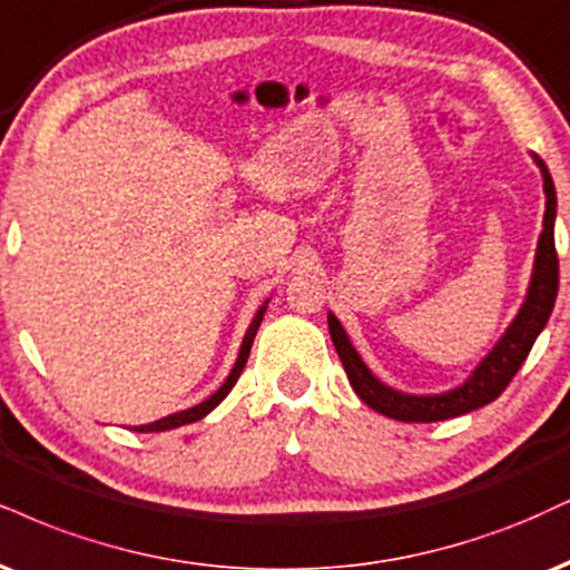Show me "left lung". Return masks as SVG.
I'll use <instances>...</instances> for the list:
<instances>
[{
	"label": "left lung",
	"mask_w": 570,
	"mask_h": 570,
	"mask_svg": "<svg viewBox=\"0 0 570 570\" xmlns=\"http://www.w3.org/2000/svg\"><path fill=\"white\" fill-rule=\"evenodd\" d=\"M531 156L533 161H537L541 180H544L547 209L544 230H541L537 244V257H533V271L531 281H528L525 299L523 305H520L515 318H512V324L504 328V334L499 337L497 345H493L489 355L472 368V374L462 382V385L435 395H414L385 385V382L376 380L372 368L363 363L358 351L353 347L351 337H347V332L342 328L337 315L328 313V334H332L334 347H337V355L342 366H345L347 380H351L355 395H358L368 409L380 411V414H385L390 420L397 422L454 420V416L470 414V411L497 401V397L504 393V387L512 382V376L518 374V368L523 366V361L528 358V353H531L541 328L550 321L554 297H558V252H554L558 196H554V183L547 164L541 161L537 154Z\"/></svg>",
	"instance_id": "1"
}]
</instances>
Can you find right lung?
I'll return each instance as SVG.
<instances>
[{
	"mask_svg": "<svg viewBox=\"0 0 570 570\" xmlns=\"http://www.w3.org/2000/svg\"><path fill=\"white\" fill-rule=\"evenodd\" d=\"M267 303H271V299H265V303L259 305V311L255 313V318H252L249 328H246L244 342H242V351H238V358H236V363H233V368H230L228 380H225L223 385H219V387L215 390V393H212V395L207 397V401L196 403V406H190V409H185V411H175V414L161 416V420H156V422L137 424V428H132L135 433H164V430L183 428V424H190V422L204 420V416H207L212 409H217L219 403H223V397L230 393L233 385H236V382H238V376H242V372H244L246 358H249V351H252V342H255L257 328H259V324H263V315H265V311H267Z\"/></svg>",
	"mask_w": 570,
	"mask_h": 570,
	"instance_id": "1",
	"label": "right lung"
}]
</instances>
